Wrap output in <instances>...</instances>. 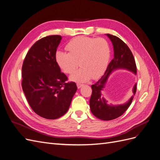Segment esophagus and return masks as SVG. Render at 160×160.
Masks as SVG:
<instances>
[{
	"mask_svg": "<svg viewBox=\"0 0 160 160\" xmlns=\"http://www.w3.org/2000/svg\"><path fill=\"white\" fill-rule=\"evenodd\" d=\"M77 88L78 89H80L82 86H83V85L81 84V83H77Z\"/></svg>",
	"mask_w": 160,
	"mask_h": 160,
	"instance_id": "obj_1",
	"label": "esophagus"
}]
</instances>
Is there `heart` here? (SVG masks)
I'll use <instances>...</instances> for the list:
<instances>
[{
  "instance_id": "obj_1",
  "label": "heart",
  "mask_w": 160,
  "mask_h": 160,
  "mask_svg": "<svg viewBox=\"0 0 160 160\" xmlns=\"http://www.w3.org/2000/svg\"><path fill=\"white\" fill-rule=\"evenodd\" d=\"M65 48L68 53L57 51L55 60L59 69L67 74L72 73L79 62L81 67L71 75L72 81L84 83L91 78L96 79L107 69L110 47L105 38L77 37L67 43Z\"/></svg>"
}]
</instances>
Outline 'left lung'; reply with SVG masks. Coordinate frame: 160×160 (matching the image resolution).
<instances>
[{
  "instance_id": "left-lung-1",
  "label": "left lung",
  "mask_w": 160,
  "mask_h": 160,
  "mask_svg": "<svg viewBox=\"0 0 160 160\" xmlns=\"http://www.w3.org/2000/svg\"><path fill=\"white\" fill-rule=\"evenodd\" d=\"M113 47L114 57L106 69L104 75L94 85H91L92 94L89 101L90 109L92 113L96 118L103 121H109L118 118L122 115L132 103L136 92L137 84L133 88V96L128 102L122 105L108 104L101 94L105 88L109 75L118 69H126L136 75L137 67L133 55L128 46L118 37L107 34Z\"/></svg>"
}]
</instances>
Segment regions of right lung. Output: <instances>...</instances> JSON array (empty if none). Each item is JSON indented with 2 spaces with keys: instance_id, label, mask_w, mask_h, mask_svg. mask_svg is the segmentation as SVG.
<instances>
[{
  "instance_id": "add662e5",
  "label": "right lung",
  "mask_w": 160,
  "mask_h": 160,
  "mask_svg": "<svg viewBox=\"0 0 160 160\" xmlns=\"http://www.w3.org/2000/svg\"><path fill=\"white\" fill-rule=\"evenodd\" d=\"M60 35L41 38L34 44L24 60L22 88L31 108L41 117L56 119L68 111L77 91L75 83H67L55 54L61 41Z\"/></svg>"
}]
</instances>
